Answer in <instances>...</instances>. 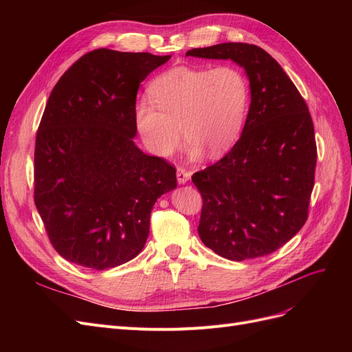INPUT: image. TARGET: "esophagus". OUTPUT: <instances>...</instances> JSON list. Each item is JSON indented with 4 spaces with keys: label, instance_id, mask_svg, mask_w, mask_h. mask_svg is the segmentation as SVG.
Segmentation results:
<instances>
[{
    "label": "esophagus",
    "instance_id": "esophagus-1",
    "mask_svg": "<svg viewBox=\"0 0 352 352\" xmlns=\"http://www.w3.org/2000/svg\"><path fill=\"white\" fill-rule=\"evenodd\" d=\"M176 176H177V182H179L180 185H184V184H186L188 180L190 179V172H188V170L184 168V167H177Z\"/></svg>",
    "mask_w": 352,
    "mask_h": 352
}]
</instances>
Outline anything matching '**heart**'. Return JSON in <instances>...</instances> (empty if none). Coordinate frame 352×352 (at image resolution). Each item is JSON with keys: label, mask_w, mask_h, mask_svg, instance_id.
Wrapping results in <instances>:
<instances>
[{"label": "heart", "mask_w": 352, "mask_h": 352, "mask_svg": "<svg viewBox=\"0 0 352 352\" xmlns=\"http://www.w3.org/2000/svg\"><path fill=\"white\" fill-rule=\"evenodd\" d=\"M148 97L151 104L138 102L133 113L135 127L148 151L168 157L182 131L190 157H198L202 150L214 157L229 150L242 132L250 82L236 66H179L158 74L148 87Z\"/></svg>", "instance_id": "heart-1"}]
</instances>
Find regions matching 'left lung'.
<instances>
[{
	"label": "left lung",
	"instance_id": "left-lung-1",
	"mask_svg": "<svg viewBox=\"0 0 352 352\" xmlns=\"http://www.w3.org/2000/svg\"><path fill=\"white\" fill-rule=\"evenodd\" d=\"M186 56L235 61L247 72L251 89L236 144L192 175L202 197L198 235L232 261L272 254L308 217L317 163L310 111L279 63L257 45L225 42Z\"/></svg>",
	"mask_w": 352,
	"mask_h": 352
}]
</instances>
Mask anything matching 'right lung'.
Wrapping results in <instances>:
<instances>
[{"label": "right lung", "mask_w": 352, "mask_h": 352, "mask_svg": "<svg viewBox=\"0 0 352 352\" xmlns=\"http://www.w3.org/2000/svg\"><path fill=\"white\" fill-rule=\"evenodd\" d=\"M170 56L107 48L82 56L52 89L35 142V206L54 250L105 270L131 261L176 168L133 142L140 83Z\"/></svg>", "instance_id": "obj_1"}]
</instances>
